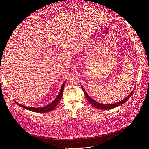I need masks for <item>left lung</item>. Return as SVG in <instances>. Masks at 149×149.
I'll return each mask as SVG.
<instances>
[{
  "label": "left lung",
  "mask_w": 149,
  "mask_h": 149,
  "mask_svg": "<svg viewBox=\"0 0 149 149\" xmlns=\"http://www.w3.org/2000/svg\"><path fill=\"white\" fill-rule=\"evenodd\" d=\"M81 88H82L83 91V92L84 93V95L86 96V98L87 99V100L89 101V102L93 106H94V107L97 108V109H112V108L116 107H118V106H120L121 104H123V103L125 102L130 97V96H132V93H134V89L133 91L131 92V93H130L127 97H126L125 99H124V100H122L120 102H116L115 104H100V103H99V102L95 101L94 100H93L92 98H91V97H89L88 96V94H87L86 92L85 91V90L84 89V88L83 87H81Z\"/></svg>",
  "instance_id": "obj_1"
}]
</instances>
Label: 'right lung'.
<instances>
[{
  "label": "right lung",
  "mask_w": 149,
  "mask_h": 149,
  "mask_svg": "<svg viewBox=\"0 0 149 149\" xmlns=\"http://www.w3.org/2000/svg\"><path fill=\"white\" fill-rule=\"evenodd\" d=\"M65 83H66V81H65L63 83V84H62L60 91L59 94H58V96L56 97L55 100L46 106L42 107H27V106H25L24 105H22V104H20L18 103V102H16V103L20 107H22L23 108H25V109H26L33 111V112H39V113H45V112H48L51 111L53 109H55V108L56 107L58 102H59L60 100H61V98L63 96V89H64Z\"/></svg>",
  "instance_id": "add662e5"
}]
</instances>
